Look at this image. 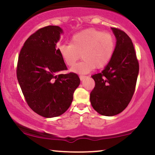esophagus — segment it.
Returning <instances> with one entry per match:
<instances>
[{
  "instance_id": "esophagus-1",
  "label": "esophagus",
  "mask_w": 155,
  "mask_h": 155,
  "mask_svg": "<svg viewBox=\"0 0 155 155\" xmlns=\"http://www.w3.org/2000/svg\"><path fill=\"white\" fill-rule=\"evenodd\" d=\"M85 78H86V76H83V75H80L79 76V79H80V80H81V81H82V80L84 79Z\"/></svg>"
}]
</instances>
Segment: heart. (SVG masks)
<instances>
[{"mask_svg":"<svg viewBox=\"0 0 155 155\" xmlns=\"http://www.w3.org/2000/svg\"><path fill=\"white\" fill-rule=\"evenodd\" d=\"M114 49L113 35L91 28L74 34L70 44H62L58 50L64 63L68 66H74L81 55L84 60L72 68L71 71L85 74L95 68L106 67L111 61Z\"/></svg>","mask_w":155,"mask_h":155,"instance_id":"b5f03b06","label":"heart"}]
</instances>
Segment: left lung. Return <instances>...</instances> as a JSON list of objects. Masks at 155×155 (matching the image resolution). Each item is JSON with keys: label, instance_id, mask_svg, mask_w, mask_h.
Masks as SVG:
<instances>
[{"label": "left lung", "instance_id": "8db88e82", "mask_svg": "<svg viewBox=\"0 0 155 155\" xmlns=\"http://www.w3.org/2000/svg\"><path fill=\"white\" fill-rule=\"evenodd\" d=\"M111 30L117 38L114 52L104 70L92 76L95 85L90 98L97 113L108 117L121 113L130 102L139 71L130 38L118 28Z\"/></svg>", "mask_w": 155, "mask_h": 155}]
</instances>
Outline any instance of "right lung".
Here are the masks:
<instances>
[{
  "mask_svg": "<svg viewBox=\"0 0 155 155\" xmlns=\"http://www.w3.org/2000/svg\"><path fill=\"white\" fill-rule=\"evenodd\" d=\"M63 30L49 25L33 33L19 52L17 77L29 107L47 118L58 117L71 104L80 79L75 73L60 74L67 67L57 49Z\"/></svg>",
  "mask_w": 155,
  "mask_h": 155,
  "instance_id": "add662e5",
  "label": "right lung"
}]
</instances>
